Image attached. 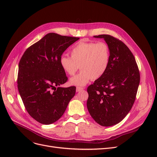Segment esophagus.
<instances>
[{
  "label": "esophagus",
  "mask_w": 157,
  "mask_h": 157,
  "mask_svg": "<svg viewBox=\"0 0 157 157\" xmlns=\"http://www.w3.org/2000/svg\"><path fill=\"white\" fill-rule=\"evenodd\" d=\"M84 88H82V87H79V86H77L76 87V92H80L81 91V90H83Z\"/></svg>",
  "instance_id": "esophagus-1"
}]
</instances>
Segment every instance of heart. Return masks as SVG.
Here are the masks:
<instances>
[{"label": "heart", "mask_w": 157, "mask_h": 157, "mask_svg": "<svg viewBox=\"0 0 157 157\" xmlns=\"http://www.w3.org/2000/svg\"><path fill=\"white\" fill-rule=\"evenodd\" d=\"M71 56L62 55L60 64L69 76L74 75L80 66L81 72L70 79V83L76 86H85L92 79L101 78L110 62L109 48L104 42L81 41L72 48Z\"/></svg>", "instance_id": "1"}]
</instances>
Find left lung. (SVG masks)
I'll list each match as a JSON object with an SVG mask.
<instances>
[{
  "instance_id": "1",
  "label": "left lung",
  "mask_w": 157,
  "mask_h": 157,
  "mask_svg": "<svg viewBox=\"0 0 157 157\" xmlns=\"http://www.w3.org/2000/svg\"><path fill=\"white\" fill-rule=\"evenodd\" d=\"M110 50V62L103 76L87 88V108L93 119L104 127L116 125L124 118L135 102L140 83L136 59L121 40L110 35H98Z\"/></svg>"
}]
</instances>
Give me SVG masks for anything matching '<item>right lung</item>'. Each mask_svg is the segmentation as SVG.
I'll return each instance as SVG.
<instances>
[{"instance_id": "obj_1", "label": "right lung", "mask_w": 157, "mask_h": 157, "mask_svg": "<svg viewBox=\"0 0 157 157\" xmlns=\"http://www.w3.org/2000/svg\"><path fill=\"white\" fill-rule=\"evenodd\" d=\"M79 39L49 33L28 48L21 58L18 91L28 113L42 124L59 120L75 95L76 86H60L68 79L60 58Z\"/></svg>"}]
</instances>
